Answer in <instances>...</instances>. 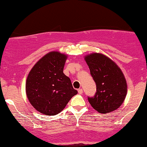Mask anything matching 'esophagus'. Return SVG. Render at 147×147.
I'll list each match as a JSON object with an SVG mask.
<instances>
[{"mask_svg": "<svg viewBox=\"0 0 147 147\" xmlns=\"http://www.w3.org/2000/svg\"><path fill=\"white\" fill-rule=\"evenodd\" d=\"M78 93L79 94H83V90L80 88V89H78Z\"/></svg>", "mask_w": 147, "mask_h": 147, "instance_id": "34e87169", "label": "esophagus"}]
</instances>
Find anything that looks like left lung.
I'll return each mask as SVG.
<instances>
[{"instance_id": "left-lung-1", "label": "left lung", "mask_w": 147, "mask_h": 147, "mask_svg": "<svg viewBox=\"0 0 147 147\" xmlns=\"http://www.w3.org/2000/svg\"><path fill=\"white\" fill-rule=\"evenodd\" d=\"M90 75L96 83L94 96H88L92 107L100 114L118 109L127 94V83L121 69L112 60L100 53L85 57Z\"/></svg>"}]
</instances>
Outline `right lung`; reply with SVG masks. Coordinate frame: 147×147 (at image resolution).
<instances>
[{
  "label": "right lung",
  "instance_id": "right-lung-1",
  "mask_svg": "<svg viewBox=\"0 0 147 147\" xmlns=\"http://www.w3.org/2000/svg\"><path fill=\"white\" fill-rule=\"evenodd\" d=\"M66 55L51 52L35 63L26 83L27 98L33 107L42 114H59L77 94L69 77L63 74Z\"/></svg>",
  "mask_w": 147,
  "mask_h": 147
}]
</instances>
